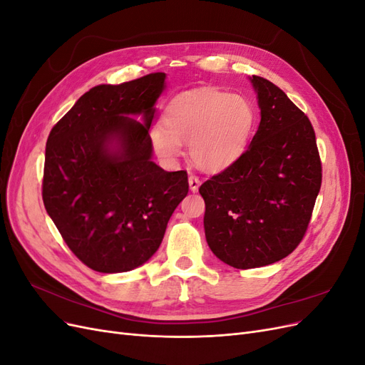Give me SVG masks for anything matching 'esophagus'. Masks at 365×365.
I'll return each mask as SVG.
<instances>
[{"label": "esophagus", "mask_w": 365, "mask_h": 365, "mask_svg": "<svg viewBox=\"0 0 365 365\" xmlns=\"http://www.w3.org/2000/svg\"><path fill=\"white\" fill-rule=\"evenodd\" d=\"M189 185H190L192 192H197V189H200V185H201V181H200V178H197V176L190 175L189 176Z\"/></svg>", "instance_id": "esophagus-1"}]
</instances>
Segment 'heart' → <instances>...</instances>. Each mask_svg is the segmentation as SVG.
<instances>
[{"label":"heart","mask_w":365,"mask_h":365,"mask_svg":"<svg viewBox=\"0 0 365 365\" xmlns=\"http://www.w3.org/2000/svg\"><path fill=\"white\" fill-rule=\"evenodd\" d=\"M254 109L244 97L205 86L173 97L164 121L150 129V141L163 160L182 155L189 143L192 161L205 172H222L245 150L254 126Z\"/></svg>","instance_id":"1"}]
</instances>
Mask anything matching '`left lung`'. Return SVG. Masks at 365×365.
<instances>
[{"label": "left lung", "instance_id": "left-lung-1", "mask_svg": "<svg viewBox=\"0 0 365 365\" xmlns=\"http://www.w3.org/2000/svg\"><path fill=\"white\" fill-rule=\"evenodd\" d=\"M260 125L250 148L200 193L210 250L230 267L250 269L284 259L300 244L322 187L311 121L279 86L252 76Z\"/></svg>", "mask_w": 365, "mask_h": 365}]
</instances>
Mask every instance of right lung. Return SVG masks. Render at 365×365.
Instances as JSON below:
<instances>
[{"mask_svg":"<svg viewBox=\"0 0 365 365\" xmlns=\"http://www.w3.org/2000/svg\"><path fill=\"white\" fill-rule=\"evenodd\" d=\"M164 81L152 73L97 85L48 135L43 205L76 257L97 272L146 263L189 192L185 170L165 172L152 161L149 128Z\"/></svg>","mask_w":365,"mask_h":365,"instance_id":"obj_1","label":"right lung"}]
</instances>
